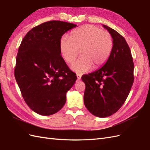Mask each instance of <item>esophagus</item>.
Instances as JSON below:
<instances>
[{
	"mask_svg": "<svg viewBox=\"0 0 150 150\" xmlns=\"http://www.w3.org/2000/svg\"><path fill=\"white\" fill-rule=\"evenodd\" d=\"M76 76H77V80H80L81 79V77H82V75H80V74H77V75H76Z\"/></svg>",
	"mask_w": 150,
	"mask_h": 150,
	"instance_id": "obj_1",
	"label": "esophagus"
}]
</instances>
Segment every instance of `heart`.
Instances as JSON below:
<instances>
[{"label":"heart","mask_w":150,"mask_h":150,"mask_svg":"<svg viewBox=\"0 0 150 150\" xmlns=\"http://www.w3.org/2000/svg\"><path fill=\"white\" fill-rule=\"evenodd\" d=\"M113 48V40L110 34L95 25L87 24L73 31L70 38L64 35L59 42V50L63 59L67 63L75 60L71 69L83 74L102 67L108 61Z\"/></svg>","instance_id":"heart-1"}]
</instances>
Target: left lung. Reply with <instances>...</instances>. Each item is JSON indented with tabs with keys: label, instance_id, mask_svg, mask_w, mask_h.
Listing matches in <instances>:
<instances>
[{
	"label": "left lung",
	"instance_id": "left-lung-1",
	"mask_svg": "<svg viewBox=\"0 0 150 150\" xmlns=\"http://www.w3.org/2000/svg\"><path fill=\"white\" fill-rule=\"evenodd\" d=\"M112 37L113 48L104 66L82 76L85 84L84 104L99 117L115 113L125 103L134 82V63L129 46L123 36L103 25Z\"/></svg>",
	"mask_w": 150,
	"mask_h": 150
}]
</instances>
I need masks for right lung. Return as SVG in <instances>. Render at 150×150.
<instances>
[{
  "label": "right lung",
  "mask_w": 150,
  "mask_h": 150,
  "mask_svg": "<svg viewBox=\"0 0 150 150\" xmlns=\"http://www.w3.org/2000/svg\"><path fill=\"white\" fill-rule=\"evenodd\" d=\"M76 24L48 21L33 28L21 42L14 76L25 103L34 112L50 115L66 102L76 76L61 56L62 36Z\"/></svg>",
  "instance_id": "obj_1"
}]
</instances>
